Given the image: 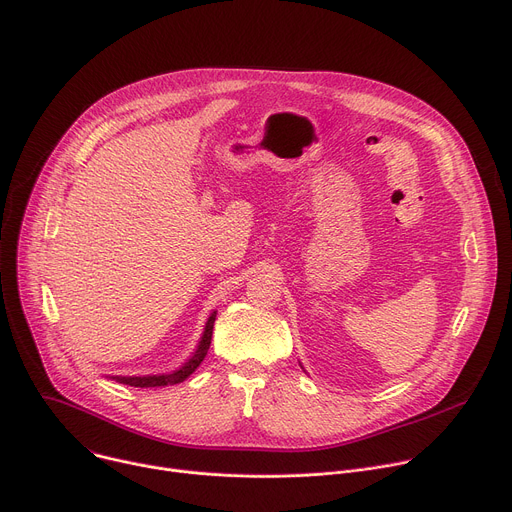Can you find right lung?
I'll list each match as a JSON object with an SVG mask.
<instances>
[{
	"instance_id": "obj_1",
	"label": "right lung",
	"mask_w": 512,
	"mask_h": 512,
	"mask_svg": "<svg viewBox=\"0 0 512 512\" xmlns=\"http://www.w3.org/2000/svg\"><path fill=\"white\" fill-rule=\"evenodd\" d=\"M214 318H216V312H212V316L208 318L204 334H202V340H200L196 352L192 354V358L188 362H184V367H180L178 371L168 373V375H152V377H113V379L117 383L129 385V387H166V385H176V383L186 381L200 367V362L204 360V356H206V352L210 348Z\"/></svg>"
}]
</instances>
